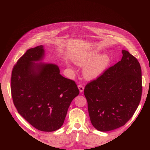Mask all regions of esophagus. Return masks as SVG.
<instances>
[{"label": "esophagus", "instance_id": "obj_1", "mask_svg": "<svg viewBox=\"0 0 150 150\" xmlns=\"http://www.w3.org/2000/svg\"><path fill=\"white\" fill-rule=\"evenodd\" d=\"M78 87V88H79V91H80V93H82V92H83V91H84V86H83V85L79 84Z\"/></svg>", "mask_w": 150, "mask_h": 150}]
</instances>
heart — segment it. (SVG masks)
<instances>
[{
    "label": "heart",
    "mask_w": 150,
    "mask_h": 150,
    "mask_svg": "<svg viewBox=\"0 0 150 150\" xmlns=\"http://www.w3.org/2000/svg\"><path fill=\"white\" fill-rule=\"evenodd\" d=\"M110 57L106 54L99 55L97 50H91L76 58L77 64L84 66V74L86 78H97L105 71L110 62Z\"/></svg>",
    "instance_id": "b5f03b06"
}]
</instances>
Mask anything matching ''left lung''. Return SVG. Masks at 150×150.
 Here are the masks:
<instances>
[{
	"label": "left lung",
	"mask_w": 150,
	"mask_h": 150,
	"mask_svg": "<svg viewBox=\"0 0 150 150\" xmlns=\"http://www.w3.org/2000/svg\"><path fill=\"white\" fill-rule=\"evenodd\" d=\"M121 60L85 86L90 120L109 131L124 126L134 115L142 94V69L137 58L122 50Z\"/></svg>",
	"instance_id": "obj_1"
}]
</instances>
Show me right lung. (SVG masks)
I'll return each mask as SVG.
<instances>
[{"mask_svg": "<svg viewBox=\"0 0 150 150\" xmlns=\"http://www.w3.org/2000/svg\"><path fill=\"white\" fill-rule=\"evenodd\" d=\"M43 46L28 49L13 66L11 94L18 112L38 130L59 129L79 91L74 81L60 74L54 64L35 63L44 57Z\"/></svg>", "mask_w": 150, "mask_h": 150, "instance_id": "right-lung-1", "label": "right lung"}]
</instances>
